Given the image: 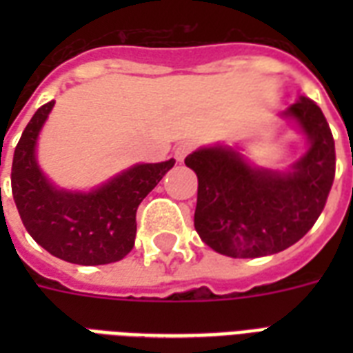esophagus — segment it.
<instances>
[{
  "label": "esophagus",
  "mask_w": 353,
  "mask_h": 353,
  "mask_svg": "<svg viewBox=\"0 0 353 353\" xmlns=\"http://www.w3.org/2000/svg\"><path fill=\"white\" fill-rule=\"evenodd\" d=\"M194 148H196V143H192V141H183V143H179L176 146L174 155H176L177 161H185V157H187Z\"/></svg>",
  "instance_id": "34e87169"
}]
</instances>
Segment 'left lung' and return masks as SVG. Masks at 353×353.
Segmentation results:
<instances>
[{
  "instance_id": "1",
  "label": "left lung",
  "mask_w": 353,
  "mask_h": 353,
  "mask_svg": "<svg viewBox=\"0 0 353 353\" xmlns=\"http://www.w3.org/2000/svg\"><path fill=\"white\" fill-rule=\"evenodd\" d=\"M288 115L312 143L293 172L252 168L225 148L198 150L185 159L198 176L194 227L216 252L258 258L284 251L323 212L335 177L334 135L321 108L306 97Z\"/></svg>"
}]
</instances>
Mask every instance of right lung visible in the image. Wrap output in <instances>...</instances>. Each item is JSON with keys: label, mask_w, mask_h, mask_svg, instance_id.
I'll use <instances>...</instances> for the list:
<instances>
[{"label": "right lung", "mask_w": 353, "mask_h": 353, "mask_svg": "<svg viewBox=\"0 0 353 353\" xmlns=\"http://www.w3.org/2000/svg\"><path fill=\"white\" fill-rule=\"evenodd\" d=\"M54 106L32 115L14 150L12 198L25 229L52 256L80 265L119 262L133 249L137 207L176 161L137 165L90 194L57 190L36 165L40 128Z\"/></svg>", "instance_id": "1"}]
</instances>
